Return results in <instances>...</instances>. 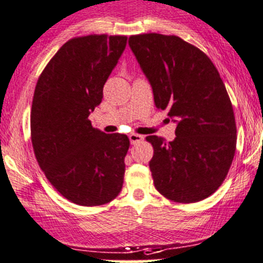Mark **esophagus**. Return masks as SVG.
Here are the masks:
<instances>
[{
	"label": "esophagus",
	"instance_id": "esophagus-1",
	"mask_svg": "<svg viewBox=\"0 0 263 263\" xmlns=\"http://www.w3.org/2000/svg\"><path fill=\"white\" fill-rule=\"evenodd\" d=\"M144 140V136L143 135H139V134H129V141L131 144H137V143H141Z\"/></svg>",
	"mask_w": 263,
	"mask_h": 263
}]
</instances>
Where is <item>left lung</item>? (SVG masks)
I'll use <instances>...</instances> for the list:
<instances>
[{
  "mask_svg": "<svg viewBox=\"0 0 263 263\" xmlns=\"http://www.w3.org/2000/svg\"><path fill=\"white\" fill-rule=\"evenodd\" d=\"M129 48L152 86L158 110L177 124L176 139L148 136L153 183L165 198L195 203L226 179L236 151V123L227 89L212 61L174 35L143 34Z\"/></svg>",
  "mask_w": 263,
  "mask_h": 263,
  "instance_id": "8db88e82",
  "label": "left lung"
}]
</instances>
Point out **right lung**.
<instances>
[{"label":"right lung","instance_id":"add662e5","mask_svg":"<svg viewBox=\"0 0 263 263\" xmlns=\"http://www.w3.org/2000/svg\"><path fill=\"white\" fill-rule=\"evenodd\" d=\"M126 46L127 36L119 35L70 39L35 87V157L52 186L76 204H106L122 190L128 137L93 128L89 115L102 102L103 86Z\"/></svg>","mask_w":263,"mask_h":263}]
</instances>
